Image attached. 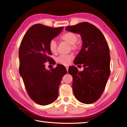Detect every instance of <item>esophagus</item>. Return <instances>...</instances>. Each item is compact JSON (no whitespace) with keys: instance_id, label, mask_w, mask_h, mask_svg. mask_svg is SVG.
<instances>
[{"instance_id":"1","label":"esophagus","mask_w":127,"mask_h":127,"mask_svg":"<svg viewBox=\"0 0 127 127\" xmlns=\"http://www.w3.org/2000/svg\"><path fill=\"white\" fill-rule=\"evenodd\" d=\"M65 68H66V69L67 71H68V68H69V66H65Z\"/></svg>"}]
</instances>
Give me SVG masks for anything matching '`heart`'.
<instances>
[{
  "mask_svg": "<svg viewBox=\"0 0 127 127\" xmlns=\"http://www.w3.org/2000/svg\"><path fill=\"white\" fill-rule=\"evenodd\" d=\"M61 39L68 43L70 45V48L73 50H76L77 48V45L75 44L78 39V36L76 33L72 32H67L64 33L61 36ZM49 49L51 53L55 54L57 51V44L54 39L50 41L49 44ZM73 59V55L71 54L61 55L57 58V63L64 65H67L69 64Z\"/></svg>",
  "mask_w": 127,
  "mask_h": 127,
  "instance_id": "b5f03b06",
  "label": "heart"
}]
</instances>
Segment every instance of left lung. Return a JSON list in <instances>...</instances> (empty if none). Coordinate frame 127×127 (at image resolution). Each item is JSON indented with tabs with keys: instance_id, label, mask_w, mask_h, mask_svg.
I'll return each instance as SVG.
<instances>
[{
	"instance_id": "1",
	"label": "left lung",
	"mask_w": 127,
	"mask_h": 127,
	"mask_svg": "<svg viewBox=\"0 0 127 127\" xmlns=\"http://www.w3.org/2000/svg\"><path fill=\"white\" fill-rule=\"evenodd\" d=\"M66 31L78 33L82 45L73 63L84 68L79 72L70 66L68 73L73 77L74 95L79 102L90 104L96 102L104 92L110 76V50L102 33L91 23L82 22L65 28Z\"/></svg>"
}]
</instances>
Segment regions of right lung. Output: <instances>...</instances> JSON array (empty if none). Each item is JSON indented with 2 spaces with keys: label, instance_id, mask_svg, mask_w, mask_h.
<instances>
[{
  "label": "right lung",
  "instance_id": "1",
  "mask_svg": "<svg viewBox=\"0 0 127 127\" xmlns=\"http://www.w3.org/2000/svg\"><path fill=\"white\" fill-rule=\"evenodd\" d=\"M63 28L34 25L27 30L21 41L20 74L30 98L37 104L49 105L57 99L62 78L67 72L61 64H57V67L50 70L46 69L45 65L47 61L53 63L49 57L51 54L49 42Z\"/></svg>",
  "mask_w": 127,
  "mask_h": 127
}]
</instances>
